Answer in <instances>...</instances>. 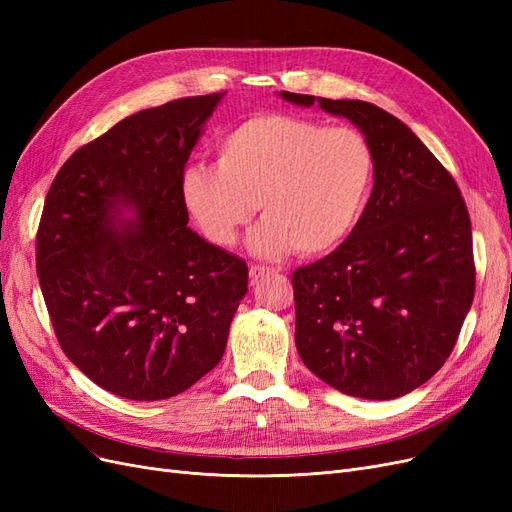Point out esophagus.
<instances>
[{
	"mask_svg": "<svg viewBox=\"0 0 512 512\" xmlns=\"http://www.w3.org/2000/svg\"><path fill=\"white\" fill-rule=\"evenodd\" d=\"M271 273H275V269H273V267L252 265V267H250V280H252V284H256V282H260V280H262V277H265V275H271Z\"/></svg>",
	"mask_w": 512,
	"mask_h": 512,
	"instance_id": "obj_1",
	"label": "esophagus"
}]
</instances>
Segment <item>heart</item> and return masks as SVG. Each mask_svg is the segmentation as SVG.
I'll return each instance as SVG.
<instances>
[{"label":"heart","instance_id":"heart-1","mask_svg":"<svg viewBox=\"0 0 512 512\" xmlns=\"http://www.w3.org/2000/svg\"><path fill=\"white\" fill-rule=\"evenodd\" d=\"M376 183V151L352 126L286 113L237 123L215 145V166L183 170L181 200L203 235L230 247L260 203L250 235L260 258L297 247L324 256L344 245L363 220Z\"/></svg>","mask_w":512,"mask_h":512}]
</instances>
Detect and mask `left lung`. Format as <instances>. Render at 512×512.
<instances>
[{
    "label": "left lung",
    "mask_w": 512,
    "mask_h": 512,
    "mask_svg": "<svg viewBox=\"0 0 512 512\" xmlns=\"http://www.w3.org/2000/svg\"><path fill=\"white\" fill-rule=\"evenodd\" d=\"M280 96L346 117L376 151L359 226L335 252L292 273L301 361L350 397L406 395L444 365L470 312L476 275L466 203L421 138L384 108Z\"/></svg>",
    "instance_id": "obj_1"
}]
</instances>
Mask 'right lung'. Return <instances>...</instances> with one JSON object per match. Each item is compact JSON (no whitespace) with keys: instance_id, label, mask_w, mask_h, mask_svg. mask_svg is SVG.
Returning a JSON list of instances; mask_svg holds the SVG:
<instances>
[{"instance_id":"1","label":"right lung","mask_w":512,"mask_h":512,"mask_svg":"<svg viewBox=\"0 0 512 512\" xmlns=\"http://www.w3.org/2000/svg\"><path fill=\"white\" fill-rule=\"evenodd\" d=\"M222 94L121 119L57 173L36 269L68 359L104 391L158 401L218 365L247 265L188 226L185 162Z\"/></svg>"}]
</instances>
